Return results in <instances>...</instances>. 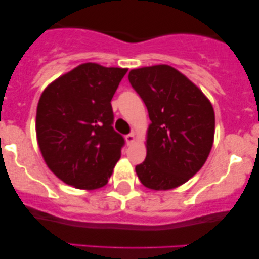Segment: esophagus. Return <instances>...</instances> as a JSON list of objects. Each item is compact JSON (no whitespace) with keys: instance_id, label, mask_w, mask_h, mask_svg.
<instances>
[{"instance_id":"1","label":"esophagus","mask_w":259,"mask_h":259,"mask_svg":"<svg viewBox=\"0 0 259 259\" xmlns=\"http://www.w3.org/2000/svg\"><path fill=\"white\" fill-rule=\"evenodd\" d=\"M125 141H126V145H132L134 141H135V135L134 134H127L125 136Z\"/></svg>"}]
</instances>
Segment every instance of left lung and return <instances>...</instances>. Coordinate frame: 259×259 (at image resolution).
Masks as SVG:
<instances>
[{
  "label": "left lung",
  "mask_w": 259,
  "mask_h": 259,
  "mask_svg": "<svg viewBox=\"0 0 259 259\" xmlns=\"http://www.w3.org/2000/svg\"><path fill=\"white\" fill-rule=\"evenodd\" d=\"M129 81L147 107L146 158L135 170L142 185L170 190L203 167L214 141V109L204 94L167 64L129 73Z\"/></svg>",
  "instance_id": "1"
}]
</instances>
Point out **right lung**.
I'll use <instances>...</instances> for the list:
<instances>
[{
    "instance_id": "add662e5",
    "label": "right lung",
    "mask_w": 259,
    "mask_h": 259,
    "mask_svg": "<svg viewBox=\"0 0 259 259\" xmlns=\"http://www.w3.org/2000/svg\"><path fill=\"white\" fill-rule=\"evenodd\" d=\"M126 68L84 63L41 94L36 138L47 167L81 190L105 186L120 158L124 139L114 132L111 101Z\"/></svg>"
}]
</instances>
